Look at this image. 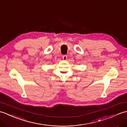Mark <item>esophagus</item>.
I'll list each match as a JSON object with an SVG mask.
<instances>
[{
  "mask_svg": "<svg viewBox=\"0 0 127 127\" xmlns=\"http://www.w3.org/2000/svg\"><path fill=\"white\" fill-rule=\"evenodd\" d=\"M62 58H63V59L64 60H66V59H67V56H66V55H63Z\"/></svg>",
  "mask_w": 127,
  "mask_h": 127,
  "instance_id": "obj_1",
  "label": "esophagus"
}]
</instances>
